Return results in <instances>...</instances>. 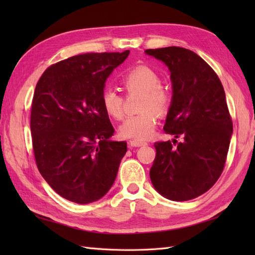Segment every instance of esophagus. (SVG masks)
I'll use <instances>...</instances> for the list:
<instances>
[{
	"instance_id": "34e87169",
	"label": "esophagus",
	"mask_w": 255,
	"mask_h": 255,
	"mask_svg": "<svg viewBox=\"0 0 255 255\" xmlns=\"http://www.w3.org/2000/svg\"><path fill=\"white\" fill-rule=\"evenodd\" d=\"M147 142L144 141H140V140H130L128 142V147L129 148H133V147H142V145H145Z\"/></svg>"
}]
</instances>
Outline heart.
I'll return each mask as SVG.
<instances>
[{
	"mask_svg": "<svg viewBox=\"0 0 255 255\" xmlns=\"http://www.w3.org/2000/svg\"><path fill=\"white\" fill-rule=\"evenodd\" d=\"M160 75L148 66H137L124 74L122 82L128 93L141 92L139 102L140 112L128 116L119 126V133L124 138L144 140L153 133L158 124L155 111L163 115L172 101L170 90L160 83ZM103 110L113 119L124 116V97L116 90L106 88L102 92Z\"/></svg>",
	"mask_w": 255,
	"mask_h": 255,
	"instance_id": "b5f03b06",
	"label": "heart"
}]
</instances>
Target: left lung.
Returning a JSON list of instances; mask_svg holds the SVG:
<instances>
[{
  "mask_svg": "<svg viewBox=\"0 0 255 255\" xmlns=\"http://www.w3.org/2000/svg\"><path fill=\"white\" fill-rule=\"evenodd\" d=\"M171 72L172 103L164 125L170 141L154 143L156 155L150 178L162 196L176 202L198 197L224 171L232 119L224 86L209 64L181 47L147 49ZM183 141L177 143L176 137Z\"/></svg>",
  "mask_w": 255,
  "mask_h": 255,
  "instance_id": "8db88e82",
  "label": "left lung"
}]
</instances>
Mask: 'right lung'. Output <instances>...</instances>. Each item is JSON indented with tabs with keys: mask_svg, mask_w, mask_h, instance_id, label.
Wrapping results in <instances>:
<instances>
[{
	"mask_svg": "<svg viewBox=\"0 0 255 255\" xmlns=\"http://www.w3.org/2000/svg\"><path fill=\"white\" fill-rule=\"evenodd\" d=\"M128 55L68 58L47 68L36 85L30 112L36 164L53 191L70 202L89 204L104 196L127 151L126 141L110 139L115 129L101 96Z\"/></svg>",
	"mask_w": 255,
	"mask_h": 255,
	"instance_id": "add662e5",
	"label": "right lung"
}]
</instances>
